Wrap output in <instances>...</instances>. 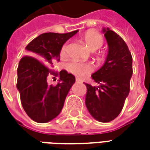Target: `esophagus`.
<instances>
[{"instance_id": "obj_1", "label": "esophagus", "mask_w": 150, "mask_h": 150, "mask_svg": "<svg viewBox=\"0 0 150 150\" xmlns=\"http://www.w3.org/2000/svg\"><path fill=\"white\" fill-rule=\"evenodd\" d=\"M76 83H82V80H81L80 78H76Z\"/></svg>"}]
</instances>
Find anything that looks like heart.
<instances>
[{
  "label": "heart",
  "instance_id": "obj_1",
  "mask_svg": "<svg viewBox=\"0 0 150 150\" xmlns=\"http://www.w3.org/2000/svg\"><path fill=\"white\" fill-rule=\"evenodd\" d=\"M83 39L87 47L93 52L100 48L103 44V38L102 37V35L94 31H89L86 32L83 37ZM67 43H65L64 45H62L61 48V55L65 56L67 54ZM67 68L69 72H71L72 74L76 75L79 78H84L93 71V66L91 64L78 62H70L67 66Z\"/></svg>",
  "mask_w": 150,
  "mask_h": 150
}]
</instances>
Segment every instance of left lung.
<instances>
[{
    "label": "left lung",
    "mask_w": 150,
    "mask_h": 150,
    "mask_svg": "<svg viewBox=\"0 0 150 150\" xmlns=\"http://www.w3.org/2000/svg\"><path fill=\"white\" fill-rule=\"evenodd\" d=\"M108 51L106 60L92 74L98 86L86 83V107L96 120L107 123L117 118L130 90L133 58L123 38L108 27L103 28Z\"/></svg>",
    "instance_id": "8db88e82"
}]
</instances>
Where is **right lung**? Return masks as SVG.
<instances>
[{"label":"right lung","instance_id":"obj_1","mask_svg":"<svg viewBox=\"0 0 150 150\" xmlns=\"http://www.w3.org/2000/svg\"><path fill=\"white\" fill-rule=\"evenodd\" d=\"M78 32L43 33L26 47L29 56L19 62L16 88L25 112L35 122H49L59 115L63 108L75 77L62 70L59 72V83L52 86L47 83V76L51 73L49 67H52V62L60 61L62 45Z\"/></svg>","mask_w":150,"mask_h":150}]
</instances>
